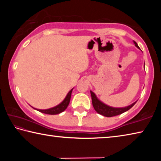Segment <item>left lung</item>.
<instances>
[{"label":"left lung","mask_w":161,"mask_h":161,"mask_svg":"<svg viewBox=\"0 0 161 161\" xmlns=\"http://www.w3.org/2000/svg\"><path fill=\"white\" fill-rule=\"evenodd\" d=\"M134 43L136 47L139 48V47H138L137 45V43L136 42H134ZM90 92H91V96H92V105H93L95 111H96L98 114H101V115H103L107 117H112V116H115L117 115H119V114H123L125 112V111L129 110L130 108L136 103V102L134 103H133L131 105L129 106V107H124V108L111 107L104 104V103H102V102H100V101L97 99L96 95H95V94L93 92L90 91Z\"/></svg>","instance_id":"left-lung-1"}]
</instances>
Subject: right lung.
Here are the masks:
<instances>
[{
	"label": "right lung",
	"mask_w": 161,
	"mask_h": 161,
	"mask_svg": "<svg viewBox=\"0 0 161 161\" xmlns=\"http://www.w3.org/2000/svg\"><path fill=\"white\" fill-rule=\"evenodd\" d=\"M72 89H71V90L69 92V93L67 94V97H65V99H64L63 102H62L61 103H59V105L56 106V107H54L53 108H48V109L42 110V109H37V108H36V110H37L38 111H40V112H42L43 114H50V115H54V114H60L61 112H62V111H64L65 109H66V108L68 107V105H69Z\"/></svg>",
	"instance_id": "obj_1"
}]
</instances>
